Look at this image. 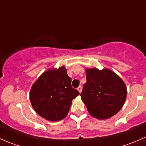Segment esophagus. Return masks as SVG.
I'll list each match as a JSON object with an SVG mask.
<instances>
[{
  "instance_id": "obj_1",
  "label": "esophagus",
  "mask_w": 146,
  "mask_h": 146,
  "mask_svg": "<svg viewBox=\"0 0 146 146\" xmlns=\"http://www.w3.org/2000/svg\"><path fill=\"white\" fill-rule=\"evenodd\" d=\"M77 90L79 91V93L82 92V86H79L77 88Z\"/></svg>"
}]
</instances>
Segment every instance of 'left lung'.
Masks as SVG:
<instances>
[{"label": "left lung", "mask_w": 146, "mask_h": 146, "mask_svg": "<svg viewBox=\"0 0 146 146\" xmlns=\"http://www.w3.org/2000/svg\"><path fill=\"white\" fill-rule=\"evenodd\" d=\"M86 83L80 96L91 116L108 119L121 110L127 97V88L121 78L107 69H87Z\"/></svg>", "instance_id": "obj_1"}]
</instances>
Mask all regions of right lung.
<instances>
[{
  "label": "right lung",
  "mask_w": 146,
  "mask_h": 146,
  "mask_svg": "<svg viewBox=\"0 0 146 146\" xmlns=\"http://www.w3.org/2000/svg\"><path fill=\"white\" fill-rule=\"evenodd\" d=\"M64 66L45 72L33 84L30 100L37 114L49 121L62 119L68 114L72 100L79 92L71 85Z\"/></svg>",
  "instance_id": "1"
}]
</instances>
